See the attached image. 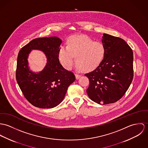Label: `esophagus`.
Listing matches in <instances>:
<instances>
[{
  "label": "esophagus",
  "instance_id": "esophagus-1",
  "mask_svg": "<svg viewBox=\"0 0 148 148\" xmlns=\"http://www.w3.org/2000/svg\"><path fill=\"white\" fill-rule=\"evenodd\" d=\"M75 75V78H76V79H78L81 77V75H79V74H76Z\"/></svg>",
  "mask_w": 148,
  "mask_h": 148
}]
</instances>
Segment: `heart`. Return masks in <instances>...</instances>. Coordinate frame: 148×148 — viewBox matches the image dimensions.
I'll list each match as a JSON object with an SVG mask.
<instances>
[{"instance_id": "heart-1", "label": "heart", "mask_w": 148, "mask_h": 148, "mask_svg": "<svg viewBox=\"0 0 148 148\" xmlns=\"http://www.w3.org/2000/svg\"><path fill=\"white\" fill-rule=\"evenodd\" d=\"M106 54L103 44L94 41L86 35L71 36L67 47H62L59 51L58 57L61 64L67 69L72 68L77 57L79 67L90 71L97 69L102 62Z\"/></svg>"}]
</instances>
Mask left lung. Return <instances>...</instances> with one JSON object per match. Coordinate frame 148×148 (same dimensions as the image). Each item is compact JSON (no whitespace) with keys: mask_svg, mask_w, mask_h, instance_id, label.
Segmentation results:
<instances>
[{"mask_svg":"<svg viewBox=\"0 0 148 148\" xmlns=\"http://www.w3.org/2000/svg\"><path fill=\"white\" fill-rule=\"evenodd\" d=\"M104 58L94 71L85 74L89 79L88 97L99 104L113 103L121 98L133 78V54L122 38L104 33Z\"/></svg>","mask_w":148,"mask_h":148,"instance_id":"obj_1","label":"left lung"}]
</instances>
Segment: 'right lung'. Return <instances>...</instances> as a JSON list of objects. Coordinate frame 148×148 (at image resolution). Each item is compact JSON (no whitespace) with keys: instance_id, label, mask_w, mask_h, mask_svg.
<instances>
[{"instance_id":"right-lung-1","label":"right lung","mask_w":148,"mask_h":148,"mask_svg":"<svg viewBox=\"0 0 148 148\" xmlns=\"http://www.w3.org/2000/svg\"><path fill=\"white\" fill-rule=\"evenodd\" d=\"M62 40L57 37L37 38L31 41L18 52L16 78L24 96L33 106L51 108L62 102L68 87L75 80L73 73L60 63L58 53ZM43 51L47 64L40 72L29 69L27 58L32 49Z\"/></svg>"}]
</instances>
